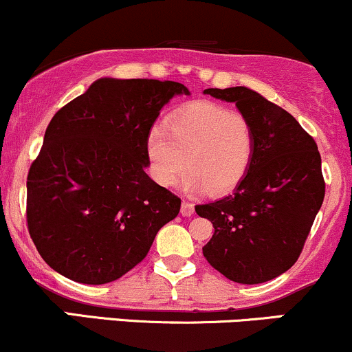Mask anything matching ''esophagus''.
<instances>
[{"label": "esophagus", "mask_w": 352, "mask_h": 352, "mask_svg": "<svg viewBox=\"0 0 352 352\" xmlns=\"http://www.w3.org/2000/svg\"><path fill=\"white\" fill-rule=\"evenodd\" d=\"M193 211H195L193 203H190V201H184V203H182V208H180L182 217H192Z\"/></svg>", "instance_id": "1"}]
</instances>
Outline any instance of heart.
Here are the masks:
<instances>
[{"instance_id": "b5f03b06", "label": "heart", "mask_w": 352, "mask_h": 352, "mask_svg": "<svg viewBox=\"0 0 352 352\" xmlns=\"http://www.w3.org/2000/svg\"><path fill=\"white\" fill-rule=\"evenodd\" d=\"M146 149L152 175L164 187H173L188 164L185 187L226 195L248 175L256 134L244 114L211 101H197L173 113L167 128H152Z\"/></svg>"}]
</instances>
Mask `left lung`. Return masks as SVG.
<instances>
[{
    "instance_id": "1",
    "label": "left lung",
    "mask_w": 352,
    "mask_h": 352,
    "mask_svg": "<svg viewBox=\"0 0 352 352\" xmlns=\"http://www.w3.org/2000/svg\"><path fill=\"white\" fill-rule=\"evenodd\" d=\"M205 93L236 103L249 118L256 149L234 193L195 206L214 228L203 256L232 282L272 280L297 262L323 203L318 146L290 113L251 88Z\"/></svg>"
}]
</instances>
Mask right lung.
Returning <instances> with one entry per match:
<instances>
[{
	"label": "right lung",
	"mask_w": 352,
	"mask_h": 352,
	"mask_svg": "<svg viewBox=\"0 0 352 352\" xmlns=\"http://www.w3.org/2000/svg\"><path fill=\"white\" fill-rule=\"evenodd\" d=\"M177 82L100 78L58 109L28 173L26 219L37 251L70 280L101 285L129 272L180 198L144 172L146 141Z\"/></svg>",
	"instance_id": "1"
}]
</instances>
